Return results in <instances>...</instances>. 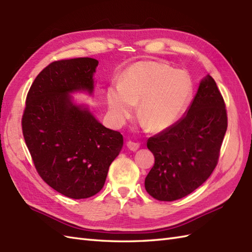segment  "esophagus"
Here are the masks:
<instances>
[{
    "mask_svg": "<svg viewBox=\"0 0 252 252\" xmlns=\"http://www.w3.org/2000/svg\"><path fill=\"white\" fill-rule=\"evenodd\" d=\"M126 145H127V147H128V150L133 151V152H136V151L139 149V147H140V144H139V143L132 142V141H128Z\"/></svg>",
    "mask_w": 252,
    "mask_h": 252,
    "instance_id": "34e87169",
    "label": "esophagus"
}]
</instances>
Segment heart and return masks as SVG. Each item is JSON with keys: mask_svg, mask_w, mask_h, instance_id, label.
<instances>
[{"mask_svg": "<svg viewBox=\"0 0 252 252\" xmlns=\"http://www.w3.org/2000/svg\"><path fill=\"white\" fill-rule=\"evenodd\" d=\"M192 87L184 71L155 61L131 65L120 85L109 88L107 102L118 121L129 118L140 101L139 118L152 130H163L179 120Z\"/></svg>", "mask_w": 252, "mask_h": 252, "instance_id": "heart-1", "label": "heart"}]
</instances>
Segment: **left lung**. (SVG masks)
<instances>
[{"label": "left lung", "instance_id": "8db88e82", "mask_svg": "<svg viewBox=\"0 0 252 252\" xmlns=\"http://www.w3.org/2000/svg\"><path fill=\"white\" fill-rule=\"evenodd\" d=\"M228 127L225 103L215 80H202L186 113L147 140L155 163L145 177L147 193L158 201L186 197L216 168Z\"/></svg>", "mask_w": 252, "mask_h": 252}]
</instances>
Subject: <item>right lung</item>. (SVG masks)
Here are the masks:
<instances>
[{"label": "right lung", "mask_w": 252, "mask_h": 252, "mask_svg": "<svg viewBox=\"0 0 252 252\" xmlns=\"http://www.w3.org/2000/svg\"><path fill=\"white\" fill-rule=\"evenodd\" d=\"M98 61L60 60L35 78L21 125L35 169L49 186L71 199L102 189L110 164L123 146L121 132L106 128L89 110L73 105L69 93L93 92Z\"/></svg>", "instance_id": "obj_1"}]
</instances>
